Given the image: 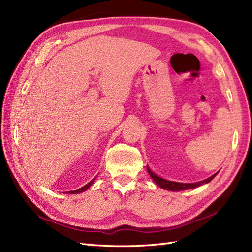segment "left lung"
I'll return each mask as SVG.
<instances>
[{
    "mask_svg": "<svg viewBox=\"0 0 252 252\" xmlns=\"http://www.w3.org/2000/svg\"><path fill=\"white\" fill-rule=\"evenodd\" d=\"M147 171H148L149 175H151L152 178L154 179V181H155L156 183H157V185H158L159 187H161L162 189H168V191H174V192H175V191H183V189H189L197 188V187H199V186L203 185V183L210 182V181L212 180V179L214 178V177L217 175V173H216V174H214L213 176L209 177L208 179L199 181V182H195V183H181V182L169 181V180L161 178V177H159L158 175H156L148 166H147Z\"/></svg>",
    "mask_w": 252,
    "mask_h": 252,
    "instance_id": "8db88e82",
    "label": "left lung"
}]
</instances>
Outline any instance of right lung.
I'll use <instances>...</instances> for the list:
<instances>
[{
    "mask_svg": "<svg viewBox=\"0 0 252 252\" xmlns=\"http://www.w3.org/2000/svg\"><path fill=\"white\" fill-rule=\"evenodd\" d=\"M95 179V178H94ZM94 179H92L89 183H87V185L86 186H84L83 188H80V189H76V191H70L69 192V194H77V193H81V192H85L86 191V189H88V188H89L91 185H92V183L94 182Z\"/></svg>",
    "mask_w": 252,
    "mask_h": 252,
    "instance_id": "add662e5",
    "label": "right lung"
}]
</instances>
